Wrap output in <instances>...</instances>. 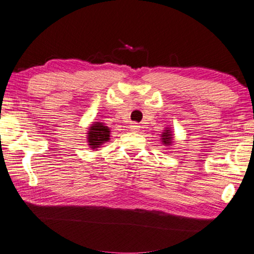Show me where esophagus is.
<instances>
[{
  "instance_id": "esophagus-1",
  "label": "esophagus",
  "mask_w": 254,
  "mask_h": 254,
  "mask_svg": "<svg viewBox=\"0 0 254 254\" xmlns=\"http://www.w3.org/2000/svg\"><path fill=\"white\" fill-rule=\"evenodd\" d=\"M130 128H131V131H138L139 128H140V127L138 126L137 123H132L131 126H130Z\"/></svg>"
}]
</instances>
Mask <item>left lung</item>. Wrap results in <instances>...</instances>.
I'll use <instances>...</instances> for the list:
<instances>
[{
	"label": "left lung",
	"instance_id": "left-lung-1",
	"mask_svg": "<svg viewBox=\"0 0 254 254\" xmlns=\"http://www.w3.org/2000/svg\"><path fill=\"white\" fill-rule=\"evenodd\" d=\"M173 141H175V137H173V132L171 127H165L161 134V142L164 146H172Z\"/></svg>",
	"mask_w": 254,
	"mask_h": 254
}]
</instances>
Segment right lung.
Returning <instances> with one entry per match:
<instances>
[{
	"label": "right lung",
	"instance_id": "obj_1",
	"mask_svg": "<svg viewBox=\"0 0 254 254\" xmlns=\"http://www.w3.org/2000/svg\"><path fill=\"white\" fill-rule=\"evenodd\" d=\"M86 135H88L86 139H88V145L90 148L98 150L97 148H99L111 139L109 138L111 137V128L103 122H93L92 124H90Z\"/></svg>",
	"mask_w": 254,
	"mask_h": 254
}]
</instances>
